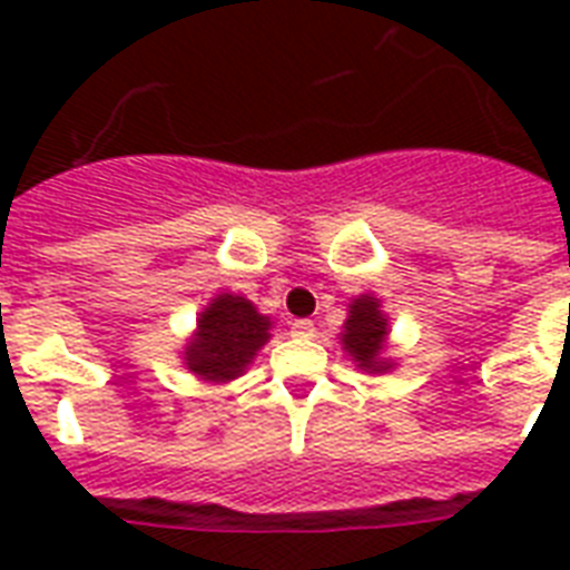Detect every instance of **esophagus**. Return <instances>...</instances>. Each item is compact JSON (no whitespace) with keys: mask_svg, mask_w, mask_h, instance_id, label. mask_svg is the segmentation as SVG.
<instances>
[{"mask_svg":"<svg viewBox=\"0 0 570 570\" xmlns=\"http://www.w3.org/2000/svg\"><path fill=\"white\" fill-rule=\"evenodd\" d=\"M313 322L311 320H295L293 322V334H298V337H313Z\"/></svg>","mask_w":570,"mask_h":570,"instance_id":"34e87169","label":"esophagus"}]
</instances>
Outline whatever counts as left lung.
Instances as JSON below:
<instances>
[{"label": "left lung", "mask_w": 570, "mask_h": 570, "mask_svg": "<svg viewBox=\"0 0 570 570\" xmlns=\"http://www.w3.org/2000/svg\"><path fill=\"white\" fill-rule=\"evenodd\" d=\"M390 320L381 298L375 293H361L348 304V316L343 322L340 346L348 361L370 375H384L393 370V357H387Z\"/></svg>", "instance_id": "8db88e82"}]
</instances>
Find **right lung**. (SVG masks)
Returning a JSON list of instances; mask_svg holds the SVG:
<instances>
[{"mask_svg":"<svg viewBox=\"0 0 570 570\" xmlns=\"http://www.w3.org/2000/svg\"><path fill=\"white\" fill-rule=\"evenodd\" d=\"M272 316L259 313L245 295H213L197 313L195 331L183 346V366L206 384L239 379L272 340Z\"/></svg>","mask_w":570,"mask_h":570,"instance_id":"obj_1","label":"right lung"}]
</instances>
